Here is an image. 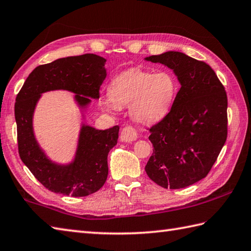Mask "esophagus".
Returning a JSON list of instances; mask_svg holds the SVG:
<instances>
[{"label":"esophagus","instance_id":"1","mask_svg":"<svg viewBox=\"0 0 251 251\" xmlns=\"http://www.w3.org/2000/svg\"><path fill=\"white\" fill-rule=\"evenodd\" d=\"M137 139V133L136 130L132 126H126L124 129L121 130L120 133V141L130 143L135 141Z\"/></svg>","mask_w":251,"mask_h":251}]
</instances>
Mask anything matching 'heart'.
Here are the masks:
<instances>
[{
    "mask_svg": "<svg viewBox=\"0 0 251 251\" xmlns=\"http://www.w3.org/2000/svg\"><path fill=\"white\" fill-rule=\"evenodd\" d=\"M177 91V80L171 71L152 73L130 68L111 80L108 95L101 100L100 104L107 109L130 105V114L135 121L155 124L170 112Z\"/></svg>",
    "mask_w": 251,
    "mask_h": 251,
    "instance_id": "heart-1",
    "label": "heart"
}]
</instances>
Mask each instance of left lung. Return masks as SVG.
<instances>
[{"mask_svg": "<svg viewBox=\"0 0 251 251\" xmlns=\"http://www.w3.org/2000/svg\"><path fill=\"white\" fill-rule=\"evenodd\" d=\"M146 60L171 68L181 88L170 112L150 129L152 155L145 171L161 187H187L207 176L226 141V92L204 61L180 52Z\"/></svg>", "mask_w": 251, "mask_h": 251, "instance_id": "left-lung-1", "label": "left lung"}]
</instances>
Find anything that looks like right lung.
I'll return each mask as SVG.
<instances>
[{"label": "right lung", "instance_id": "right-lung-1", "mask_svg": "<svg viewBox=\"0 0 251 251\" xmlns=\"http://www.w3.org/2000/svg\"><path fill=\"white\" fill-rule=\"evenodd\" d=\"M106 59L95 54L59 58L38 66L20 89L15 103L17 142L20 159L34 177L49 191L84 197L97 192L108 176L107 156L117 144L119 126L96 130L82 126L75 161L68 166L53 163L41 151L32 129L33 111L44 92L68 90L85 107L100 97V86L106 78Z\"/></svg>", "mask_w": 251, "mask_h": 251}]
</instances>
